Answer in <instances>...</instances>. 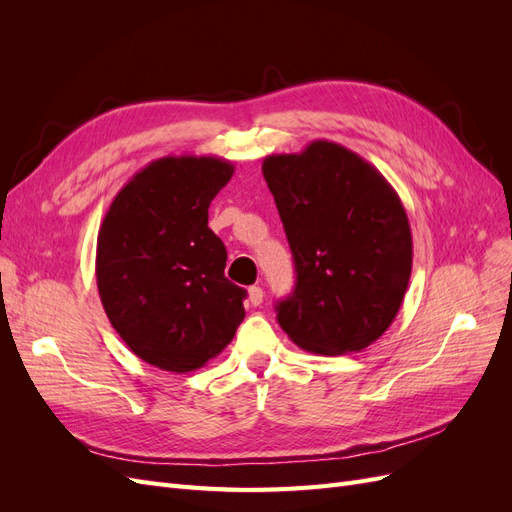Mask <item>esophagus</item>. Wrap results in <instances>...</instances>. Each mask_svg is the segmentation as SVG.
Returning a JSON list of instances; mask_svg holds the SVG:
<instances>
[{
	"mask_svg": "<svg viewBox=\"0 0 512 512\" xmlns=\"http://www.w3.org/2000/svg\"><path fill=\"white\" fill-rule=\"evenodd\" d=\"M247 299H250V303L254 307H258L262 303V299H265V292H262L260 286H252L250 290H247Z\"/></svg>",
	"mask_w": 512,
	"mask_h": 512,
	"instance_id": "1",
	"label": "esophagus"
}]
</instances>
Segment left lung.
Wrapping results in <instances>:
<instances>
[{
  "label": "left lung",
  "mask_w": 512,
  "mask_h": 512,
  "mask_svg": "<svg viewBox=\"0 0 512 512\" xmlns=\"http://www.w3.org/2000/svg\"><path fill=\"white\" fill-rule=\"evenodd\" d=\"M262 175L297 273L277 322L307 352H361L391 327L410 282L412 232L397 192L331 141L269 156Z\"/></svg>",
  "instance_id": "8db88e82"
}]
</instances>
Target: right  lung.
I'll return each mask as SVG.
<instances>
[{"mask_svg":"<svg viewBox=\"0 0 512 512\" xmlns=\"http://www.w3.org/2000/svg\"><path fill=\"white\" fill-rule=\"evenodd\" d=\"M235 166L166 156L123 185L98 232L104 312L145 363L185 374L218 356L245 318V288L226 280V247L209 205Z\"/></svg>","mask_w":512,"mask_h":512,"instance_id":"1","label":"right lung"}]
</instances>
